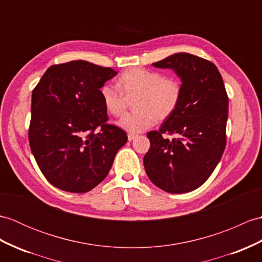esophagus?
<instances>
[{
    "mask_svg": "<svg viewBox=\"0 0 262 262\" xmlns=\"http://www.w3.org/2000/svg\"><path fill=\"white\" fill-rule=\"evenodd\" d=\"M136 134H133V133H129L128 134V141L130 142V141H133V139H135L136 138Z\"/></svg>",
    "mask_w": 262,
    "mask_h": 262,
    "instance_id": "obj_1",
    "label": "esophagus"
}]
</instances>
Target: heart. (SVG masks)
Instances as JSON below:
<instances>
[{
    "label": "heart",
    "mask_w": 262,
    "mask_h": 262,
    "mask_svg": "<svg viewBox=\"0 0 262 262\" xmlns=\"http://www.w3.org/2000/svg\"><path fill=\"white\" fill-rule=\"evenodd\" d=\"M183 93L180 79L164 77L160 71L146 68L126 70L113 84L101 89V98L107 111L114 116L124 114L126 98L137 96L134 101L136 111L126 114L118 121L121 128L129 133H142L150 128L156 119L171 117L178 108Z\"/></svg>",
    "instance_id": "b5f03b06"
}]
</instances>
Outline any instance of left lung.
<instances>
[{
    "label": "left lung",
    "instance_id": "8db88e82",
    "mask_svg": "<svg viewBox=\"0 0 262 262\" xmlns=\"http://www.w3.org/2000/svg\"><path fill=\"white\" fill-rule=\"evenodd\" d=\"M156 68L179 75L183 93L178 108L159 130L147 133L144 166L149 180L168 193L200 187L220 162L227 144L229 97L216 66L190 53H175ZM164 133L176 135L169 140Z\"/></svg>",
    "mask_w": 262,
    "mask_h": 262
}]
</instances>
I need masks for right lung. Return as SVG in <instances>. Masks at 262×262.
<instances>
[{"label": "right lung", "mask_w": 262, "mask_h": 262, "mask_svg": "<svg viewBox=\"0 0 262 262\" xmlns=\"http://www.w3.org/2000/svg\"><path fill=\"white\" fill-rule=\"evenodd\" d=\"M117 71L83 60L53 64L32 91L29 143L45 178L86 193L106 178L127 134L108 124L100 88Z\"/></svg>", "instance_id": "1"}]
</instances>
